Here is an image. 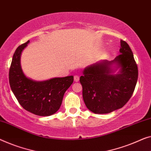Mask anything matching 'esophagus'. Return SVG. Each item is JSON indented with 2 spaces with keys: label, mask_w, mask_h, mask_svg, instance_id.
I'll list each match as a JSON object with an SVG mask.
<instances>
[{
  "label": "esophagus",
  "mask_w": 151,
  "mask_h": 151,
  "mask_svg": "<svg viewBox=\"0 0 151 151\" xmlns=\"http://www.w3.org/2000/svg\"><path fill=\"white\" fill-rule=\"evenodd\" d=\"M79 80H80L79 76H74V81H75V82H78Z\"/></svg>",
  "instance_id": "obj_1"
}]
</instances>
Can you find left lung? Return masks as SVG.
<instances>
[{
  "mask_svg": "<svg viewBox=\"0 0 151 151\" xmlns=\"http://www.w3.org/2000/svg\"><path fill=\"white\" fill-rule=\"evenodd\" d=\"M119 52L113 60H101L86 67L80 76L83 99L93 113L108 114L123 108L134 93L138 77L134 54L123 40ZM118 69V73L114 74Z\"/></svg>",
  "mask_w": 151,
  "mask_h": 151,
  "instance_id": "1",
  "label": "left lung"
}]
</instances>
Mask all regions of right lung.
I'll return each mask as SVG.
<instances>
[{
    "label": "right lung",
    "mask_w": 151,
    "mask_h": 151,
    "mask_svg": "<svg viewBox=\"0 0 151 151\" xmlns=\"http://www.w3.org/2000/svg\"><path fill=\"white\" fill-rule=\"evenodd\" d=\"M30 41L17 47L13 56L9 79L12 91L24 109L34 114L47 116L59 110L63 96L73 82V76L35 81L28 78L21 67L23 50Z\"/></svg>",
    "instance_id": "add662e5"
}]
</instances>
